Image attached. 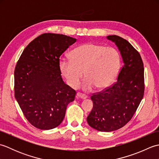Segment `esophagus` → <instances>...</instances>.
<instances>
[{
  "mask_svg": "<svg viewBox=\"0 0 159 159\" xmlns=\"http://www.w3.org/2000/svg\"><path fill=\"white\" fill-rule=\"evenodd\" d=\"M76 97L77 98H81V99H86L87 98V96L85 95V94L80 93H77Z\"/></svg>",
  "mask_w": 159,
  "mask_h": 159,
  "instance_id": "1",
  "label": "esophagus"
}]
</instances>
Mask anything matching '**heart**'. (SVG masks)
<instances>
[{"label": "heart", "instance_id": "1", "mask_svg": "<svg viewBox=\"0 0 159 159\" xmlns=\"http://www.w3.org/2000/svg\"><path fill=\"white\" fill-rule=\"evenodd\" d=\"M70 60L60 59L59 68L68 85L74 89L79 85L85 91L103 89L116 78L120 67V56L116 49L94 43H85L70 52Z\"/></svg>", "mask_w": 159, "mask_h": 159}]
</instances>
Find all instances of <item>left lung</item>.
<instances>
[{"instance_id":"8db88e82","label":"left lung","mask_w":159,"mask_h":159,"mask_svg":"<svg viewBox=\"0 0 159 159\" xmlns=\"http://www.w3.org/2000/svg\"><path fill=\"white\" fill-rule=\"evenodd\" d=\"M107 38L119 49L124 66L117 81L103 92L92 94L93 107L87 123L98 131L111 132L125 126L135 113L144 93V68L137 50L117 35Z\"/></svg>"}]
</instances>
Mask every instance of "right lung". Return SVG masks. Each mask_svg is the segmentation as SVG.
I'll list each match as a JSON object with an SVG mask.
<instances>
[{
  "mask_svg": "<svg viewBox=\"0 0 159 159\" xmlns=\"http://www.w3.org/2000/svg\"><path fill=\"white\" fill-rule=\"evenodd\" d=\"M76 39L43 33L24 50L14 71L15 98L29 123L41 130L62 122L76 91L63 82L59 57Z\"/></svg>",
  "mask_w": 159,
  "mask_h": 159,
  "instance_id": "1",
  "label": "right lung"
}]
</instances>
